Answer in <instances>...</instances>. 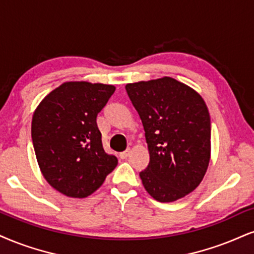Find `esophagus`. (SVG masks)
I'll list each match as a JSON object with an SVG mask.
<instances>
[{"mask_svg": "<svg viewBox=\"0 0 254 254\" xmlns=\"http://www.w3.org/2000/svg\"><path fill=\"white\" fill-rule=\"evenodd\" d=\"M130 152H132V151H130V149L128 148V149H126V151H125V152H121V153H120V155H119V156H120L121 159H126L127 156H129Z\"/></svg>", "mask_w": 254, "mask_h": 254, "instance_id": "1", "label": "esophagus"}]
</instances>
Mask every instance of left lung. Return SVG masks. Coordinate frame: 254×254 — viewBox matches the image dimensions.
I'll use <instances>...</instances> for the list:
<instances>
[{
  "label": "left lung",
  "instance_id": "obj_1",
  "mask_svg": "<svg viewBox=\"0 0 254 254\" xmlns=\"http://www.w3.org/2000/svg\"><path fill=\"white\" fill-rule=\"evenodd\" d=\"M141 119L149 164L140 172L155 200L171 202L199 186L211 155V119L201 96L172 77L126 84Z\"/></svg>",
  "mask_w": 254,
  "mask_h": 254
}]
</instances>
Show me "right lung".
Returning <instances> with one entry per match:
<instances>
[{
  "mask_svg": "<svg viewBox=\"0 0 254 254\" xmlns=\"http://www.w3.org/2000/svg\"><path fill=\"white\" fill-rule=\"evenodd\" d=\"M115 92L112 84L64 82L37 106L31 139L40 170L56 190L86 198L117 167L103 149L96 117Z\"/></svg>",
  "mask_w": 254,
  "mask_h": 254,
  "instance_id": "1",
  "label": "right lung"
}]
</instances>
